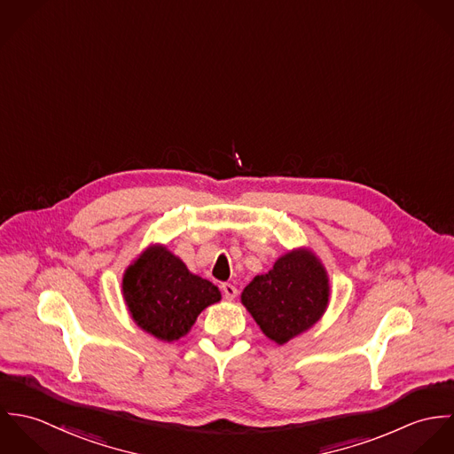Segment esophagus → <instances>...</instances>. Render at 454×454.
<instances>
[{
	"mask_svg": "<svg viewBox=\"0 0 454 454\" xmlns=\"http://www.w3.org/2000/svg\"><path fill=\"white\" fill-rule=\"evenodd\" d=\"M222 292H223V297L229 299V301H232L238 295V288L234 285H231V283H223L222 285Z\"/></svg>",
	"mask_w": 454,
	"mask_h": 454,
	"instance_id": "34e87169",
	"label": "esophagus"
}]
</instances>
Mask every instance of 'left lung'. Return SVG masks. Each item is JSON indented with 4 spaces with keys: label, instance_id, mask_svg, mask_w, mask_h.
<instances>
[{
    "label": "left lung",
    "instance_id": "obj_1",
    "mask_svg": "<svg viewBox=\"0 0 454 454\" xmlns=\"http://www.w3.org/2000/svg\"><path fill=\"white\" fill-rule=\"evenodd\" d=\"M328 295L322 262L309 250H295L276 260L267 274L255 276L241 302L270 340L285 344L322 318Z\"/></svg>",
    "mask_w": 454,
    "mask_h": 454
}]
</instances>
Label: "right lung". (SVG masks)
<instances>
[{"label":"right lung","instance_id":"1","mask_svg":"<svg viewBox=\"0 0 454 454\" xmlns=\"http://www.w3.org/2000/svg\"><path fill=\"white\" fill-rule=\"evenodd\" d=\"M122 292L137 326L168 342L184 337L199 313L222 297L218 286L192 274L164 247H152L130 263Z\"/></svg>","mask_w":454,"mask_h":454}]
</instances>
